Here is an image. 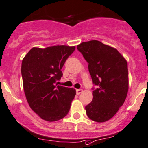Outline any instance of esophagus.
Segmentation results:
<instances>
[{"instance_id":"34e87169","label":"esophagus","mask_w":148,"mask_h":148,"mask_svg":"<svg viewBox=\"0 0 148 148\" xmlns=\"http://www.w3.org/2000/svg\"><path fill=\"white\" fill-rule=\"evenodd\" d=\"M76 92H77V95H79V94H81L83 90H82V89H77V90H76Z\"/></svg>"}]
</instances>
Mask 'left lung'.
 Wrapping results in <instances>:
<instances>
[{
    "mask_svg": "<svg viewBox=\"0 0 148 148\" xmlns=\"http://www.w3.org/2000/svg\"><path fill=\"white\" fill-rule=\"evenodd\" d=\"M77 49L88 63L93 99L85 106L87 116L96 122L112 118L124 104L129 89L127 62L116 48L97 40L83 42Z\"/></svg>",
    "mask_w": 148,
    "mask_h": 148,
    "instance_id": "1",
    "label": "left lung"
}]
</instances>
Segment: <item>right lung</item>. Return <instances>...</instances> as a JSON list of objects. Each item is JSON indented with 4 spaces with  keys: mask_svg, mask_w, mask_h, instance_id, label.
I'll list each match as a JSON object with an SVG mask.
<instances>
[{
    "mask_svg": "<svg viewBox=\"0 0 148 148\" xmlns=\"http://www.w3.org/2000/svg\"><path fill=\"white\" fill-rule=\"evenodd\" d=\"M75 46L32 48L21 64L24 94L30 108L47 121L61 119L69 111L76 95L73 88L57 85L63 66Z\"/></svg>",
    "mask_w": 148,
    "mask_h": 148,
    "instance_id": "1",
    "label": "right lung"
}]
</instances>
